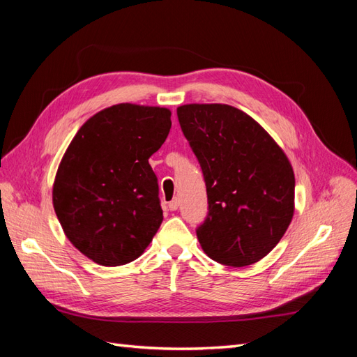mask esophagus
<instances>
[{
  "instance_id": "obj_1",
  "label": "esophagus",
  "mask_w": 357,
  "mask_h": 357,
  "mask_svg": "<svg viewBox=\"0 0 357 357\" xmlns=\"http://www.w3.org/2000/svg\"><path fill=\"white\" fill-rule=\"evenodd\" d=\"M178 204H180L178 198H174V199H171V201L168 202V208H169L171 211H176V210L178 208Z\"/></svg>"
}]
</instances>
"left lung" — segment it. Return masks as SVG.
Instances as JSON below:
<instances>
[{
	"label": "left lung",
	"instance_id": "1",
	"mask_svg": "<svg viewBox=\"0 0 357 357\" xmlns=\"http://www.w3.org/2000/svg\"><path fill=\"white\" fill-rule=\"evenodd\" d=\"M178 122L207 188L208 213L197 228L213 261L245 266L266 256L294 218L295 174L256 121L226 104H188Z\"/></svg>",
	"mask_w": 357,
	"mask_h": 357
}]
</instances>
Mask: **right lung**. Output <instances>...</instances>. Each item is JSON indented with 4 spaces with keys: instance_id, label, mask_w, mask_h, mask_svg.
Returning <instances> with one entry per match:
<instances>
[{
    "instance_id": "1",
    "label": "right lung",
    "mask_w": 357,
    "mask_h": 357,
    "mask_svg": "<svg viewBox=\"0 0 357 357\" xmlns=\"http://www.w3.org/2000/svg\"><path fill=\"white\" fill-rule=\"evenodd\" d=\"M171 129V112L117 104L73 138L53 185V207L73 245L93 262L135 261L164 219L149 158Z\"/></svg>"
}]
</instances>
